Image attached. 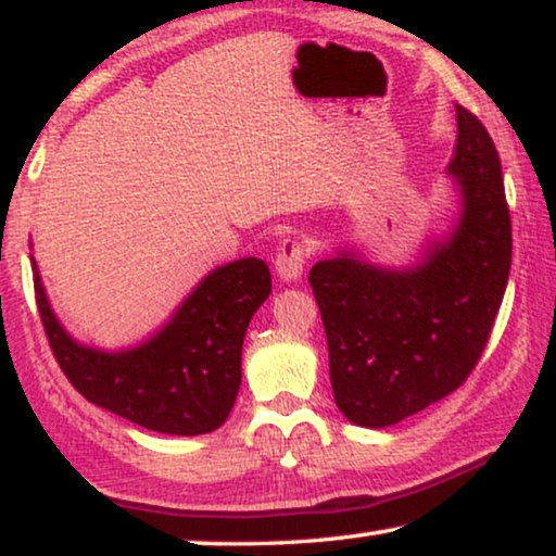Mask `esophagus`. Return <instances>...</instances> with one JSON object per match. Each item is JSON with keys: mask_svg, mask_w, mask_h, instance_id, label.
<instances>
[{"mask_svg": "<svg viewBox=\"0 0 556 556\" xmlns=\"http://www.w3.org/2000/svg\"><path fill=\"white\" fill-rule=\"evenodd\" d=\"M303 265H306V248L301 240L286 238L280 242V250L276 255V273L283 283H295L301 278Z\"/></svg>", "mask_w": 556, "mask_h": 556, "instance_id": "esophagus-1", "label": "esophagus"}]
</instances>
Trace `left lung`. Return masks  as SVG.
I'll return each mask as SVG.
<instances>
[{"label": "left lung", "instance_id": "8db88e82", "mask_svg": "<svg viewBox=\"0 0 556 556\" xmlns=\"http://www.w3.org/2000/svg\"><path fill=\"white\" fill-rule=\"evenodd\" d=\"M445 174L458 212L409 265L344 245L308 273L321 308L333 400L359 428H390L466 382L511 270V219L489 131L463 105Z\"/></svg>", "mask_w": 556, "mask_h": 556}]
</instances>
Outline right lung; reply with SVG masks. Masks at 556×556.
<instances>
[{
  "mask_svg": "<svg viewBox=\"0 0 556 556\" xmlns=\"http://www.w3.org/2000/svg\"><path fill=\"white\" fill-rule=\"evenodd\" d=\"M52 354L93 405L164 435H204L227 420L242 382V341L270 295V270L240 257L210 270L154 337L126 349L83 344L60 324L33 257Z\"/></svg>",
  "mask_w": 556,
  "mask_h": 556,
  "instance_id": "right-lung-1",
  "label": "right lung"
}]
</instances>
